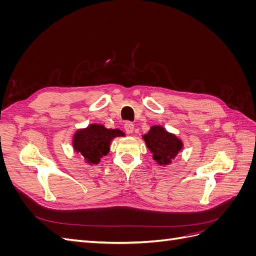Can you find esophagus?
Returning a JSON list of instances; mask_svg holds the SVG:
<instances>
[{"mask_svg": "<svg viewBox=\"0 0 256 256\" xmlns=\"http://www.w3.org/2000/svg\"><path fill=\"white\" fill-rule=\"evenodd\" d=\"M124 129H125V131L127 134H132L134 132V125L131 122H126L125 124H124Z\"/></svg>", "mask_w": 256, "mask_h": 256, "instance_id": "esophagus-1", "label": "esophagus"}]
</instances>
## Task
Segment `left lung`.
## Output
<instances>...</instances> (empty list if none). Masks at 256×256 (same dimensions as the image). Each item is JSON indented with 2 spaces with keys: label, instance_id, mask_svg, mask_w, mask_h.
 Wrapping results in <instances>:
<instances>
[{
  "label": "left lung",
  "instance_id": "1",
  "mask_svg": "<svg viewBox=\"0 0 256 256\" xmlns=\"http://www.w3.org/2000/svg\"><path fill=\"white\" fill-rule=\"evenodd\" d=\"M143 138L146 146L152 154V159L160 166L171 164V160L182 147V141L174 134L166 132L161 126L152 127L150 132Z\"/></svg>",
  "mask_w": 256,
  "mask_h": 256
}]
</instances>
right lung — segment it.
<instances>
[{
    "mask_svg": "<svg viewBox=\"0 0 256 256\" xmlns=\"http://www.w3.org/2000/svg\"><path fill=\"white\" fill-rule=\"evenodd\" d=\"M120 136H124V132L118 129H106L102 125L92 124L74 134V147L76 152L82 154L88 164H97L100 158L109 152L112 138Z\"/></svg>",
    "mask_w": 256,
    "mask_h": 256,
    "instance_id": "add662e5",
    "label": "right lung"
}]
</instances>
